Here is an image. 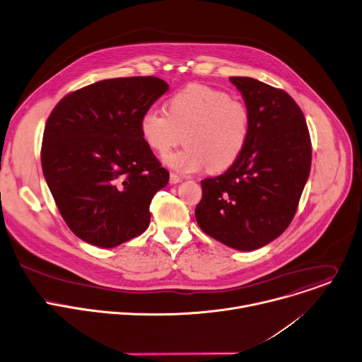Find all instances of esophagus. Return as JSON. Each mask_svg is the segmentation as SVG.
Segmentation results:
<instances>
[{"label": "esophagus", "mask_w": 362, "mask_h": 362, "mask_svg": "<svg viewBox=\"0 0 362 362\" xmlns=\"http://www.w3.org/2000/svg\"><path fill=\"white\" fill-rule=\"evenodd\" d=\"M181 181H182V178H181L178 174L171 173V175H170V182H171V184H178V182H181Z\"/></svg>", "instance_id": "obj_1"}]
</instances>
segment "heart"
<instances>
[{
	"label": "heart",
	"mask_w": 362,
	"mask_h": 362,
	"mask_svg": "<svg viewBox=\"0 0 362 362\" xmlns=\"http://www.w3.org/2000/svg\"><path fill=\"white\" fill-rule=\"evenodd\" d=\"M145 144L165 155L184 142L187 146L165 158L167 164L192 174L203 168L220 173L242 155L250 131V113L245 102L223 90L189 85L168 100L167 113L146 109L139 120Z\"/></svg>",
	"instance_id": "1"
}]
</instances>
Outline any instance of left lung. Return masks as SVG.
Masks as SVG:
<instances>
[{
  "mask_svg": "<svg viewBox=\"0 0 362 362\" xmlns=\"http://www.w3.org/2000/svg\"><path fill=\"white\" fill-rule=\"evenodd\" d=\"M250 113L247 144L221 175L202 181L197 223L220 243L250 252L282 234L298 210L310 171L305 116L282 89L252 77H230Z\"/></svg>",
  "mask_w": 362,
  "mask_h": 362,
  "instance_id": "left-lung-1",
  "label": "left lung"
}]
</instances>
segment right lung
Instances as JSON below:
<instances>
[{
	"label": "right lung",
	"instance_id": "add662e5",
	"mask_svg": "<svg viewBox=\"0 0 362 362\" xmlns=\"http://www.w3.org/2000/svg\"><path fill=\"white\" fill-rule=\"evenodd\" d=\"M168 90L153 76L100 80L52 110L42 167L56 206L83 242L110 249L142 234L152 197L168 184L139 129L142 113Z\"/></svg>",
	"mask_w": 362,
	"mask_h": 362
}]
</instances>
